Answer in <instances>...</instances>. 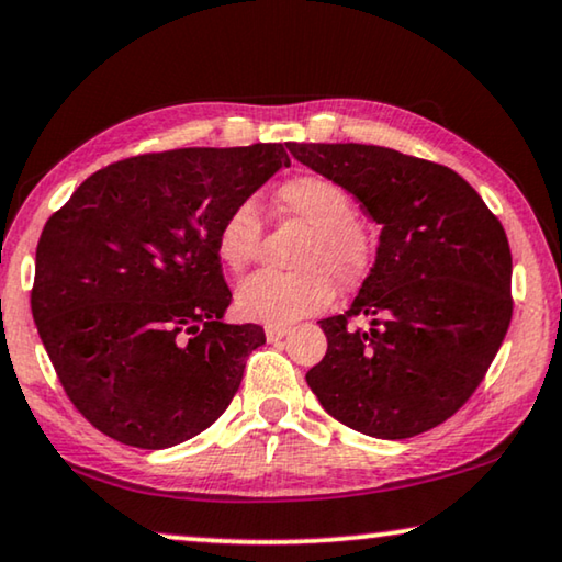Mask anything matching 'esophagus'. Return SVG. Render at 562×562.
Here are the masks:
<instances>
[{
  "instance_id": "1",
  "label": "esophagus",
  "mask_w": 562,
  "mask_h": 562,
  "mask_svg": "<svg viewBox=\"0 0 562 562\" xmlns=\"http://www.w3.org/2000/svg\"><path fill=\"white\" fill-rule=\"evenodd\" d=\"M289 331H291L289 324H266V337H268V341H276V339L286 337Z\"/></svg>"
}]
</instances>
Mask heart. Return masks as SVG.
I'll use <instances>...</instances> for the list:
<instances>
[{
    "instance_id": "1",
    "label": "heart",
    "mask_w": 562,
    "mask_h": 562,
    "mask_svg": "<svg viewBox=\"0 0 562 562\" xmlns=\"http://www.w3.org/2000/svg\"><path fill=\"white\" fill-rule=\"evenodd\" d=\"M276 207L289 221L308 227L294 256L299 271H261L238 286L235 306L246 319L286 324L327 308L335 283L352 291L375 263V235L357 221L355 198L339 182L304 175L283 182ZM263 246V215L256 200H240L227 210L215 233V250L233 273L256 263Z\"/></svg>"
}]
</instances>
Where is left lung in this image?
<instances>
[{"label": "left lung", "instance_id": "left-lung-1", "mask_svg": "<svg viewBox=\"0 0 562 562\" xmlns=\"http://www.w3.org/2000/svg\"><path fill=\"white\" fill-rule=\"evenodd\" d=\"M382 225L375 266L345 314L322 319L306 372L322 408L372 438L418 436L474 395L512 322L507 233L453 169L372 144H289ZM368 315V330L348 319Z\"/></svg>", "mask_w": 562, "mask_h": 562}]
</instances>
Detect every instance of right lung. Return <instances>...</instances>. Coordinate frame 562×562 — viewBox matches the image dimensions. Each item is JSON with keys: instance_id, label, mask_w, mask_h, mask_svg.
Instances as JSON below:
<instances>
[{"instance_id": "right-lung-1", "label": "right lung", "mask_w": 562, "mask_h": 562, "mask_svg": "<svg viewBox=\"0 0 562 562\" xmlns=\"http://www.w3.org/2000/svg\"><path fill=\"white\" fill-rule=\"evenodd\" d=\"M289 167L283 144L151 151L99 169L37 243L32 316L58 380L101 434L167 449L223 416L258 324H225L227 210Z\"/></svg>"}]
</instances>
